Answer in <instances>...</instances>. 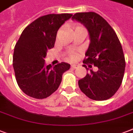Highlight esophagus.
Wrapping results in <instances>:
<instances>
[{"instance_id":"esophagus-1","label":"esophagus","mask_w":133,"mask_h":133,"mask_svg":"<svg viewBox=\"0 0 133 133\" xmlns=\"http://www.w3.org/2000/svg\"><path fill=\"white\" fill-rule=\"evenodd\" d=\"M77 66H78V65H76V64H73V65H71V68H72V69H76L77 68Z\"/></svg>"}]
</instances>
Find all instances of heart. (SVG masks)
Instances as JSON below:
<instances>
[{
  "mask_svg": "<svg viewBox=\"0 0 133 133\" xmlns=\"http://www.w3.org/2000/svg\"><path fill=\"white\" fill-rule=\"evenodd\" d=\"M84 30L82 27H81V26H76L75 28V31H76V30ZM75 58V55L73 53H71L70 55V58L71 60H73L74 58Z\"/></svg>",
  "mask_w": 133,
  "mask_h": 133,
  "instance_id": "1",
  "label": "heart"
}]
</instances>
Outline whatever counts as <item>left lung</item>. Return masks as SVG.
<instances>
[{
    "label": "left lung",
    "instance_id": "obj_1",
    "mask_svg": "<svg viewBox=\"0 0 133 133\" xmlns=\"http://www.w3.org/2000/svg\"><path fill=\"white\" fill-rule=\"evenodd\" d=\"M72 19L83 24L89 33L90 44L83 63L93 64L98 69L96 72L90 70L79 80V88L91 99H108L119 88L124 78L126 62L119 40L108 22L95 12L76 13ZM83 66L89 70L85 65Z\"/></svg>",
    "mask_w": 133,
    "mask_h": 133
}]
</instances>
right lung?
<instances>
[{"label": "right lung", "mask_w": 133, "mask_h": 133, "mask_svg": "<svg viewBox=\"0 0 133 133\" xmlns=\"http://www.w3.org/2000/svg\"><path fill=\"white\" fill-rule=\"evenodd\" d=\"M72 14H48L38 18L23 31L14 48L13 67L16 79L25 94L35 99H45L58 89L62 75L68 70L67 63L46 65L48 50L54 46L61 26Z\"/></svg>", "instance_id": "add662e5"}]
</instances>
